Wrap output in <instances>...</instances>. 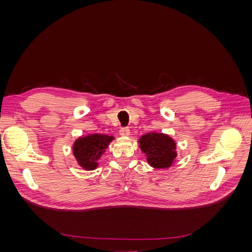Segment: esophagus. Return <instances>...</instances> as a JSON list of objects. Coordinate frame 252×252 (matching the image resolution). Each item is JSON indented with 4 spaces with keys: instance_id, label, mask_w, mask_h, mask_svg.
Listing matches in <instances>:
<instances>
[{
    "instance_id": "obj_1",
    "label": "esophagus",
    "mask_w": 252,
    "mask_h": 252,
    "mask_svg": "<svg viewBox=\"0 0 252 252\" xmlns=\"http://www.w3.org/2000/svg\"><path fill=\"white\" fill-rule=\"evenodd\" d=\"M120 131L122 135H129V133H130V129H129V127H122Z\"/></svg>"
}]
</instances>
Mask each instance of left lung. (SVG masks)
Listing matches in <instances>:
<instances>
[{
  "mask_svg": "<svg viewBox=\"0 0 252 252\" xmlns=\"http://www.w3.org/2000/svg\"><path fill=\"white\" fill-rule=\"evenodd\" d=\"M140 148L155 168H168L177 157L174 141L164 133L148 132L140 139Z\"/></svg>",
  "mask_w": 252,
  "mask_h": 252,
  "instance_id": "obj_1",
  "label": "left lung"
}]
</instances>
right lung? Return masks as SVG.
<instances>
[{"label":"right lung","mask_w":252,"mask_h":252,"mask_svg":"<svg viewBox=\"0 0 252 252\" xmlns=\"http://www.w3.org/2000/svg\"><path fill=\"white\" fill-rule=\"evenodd\" d=\"M112 140L113 136L98 133L80 138L73 145V155L83 168L95 169L98 158Z\"/></svg>","instance_id":"obj_1"}]
</instances>
